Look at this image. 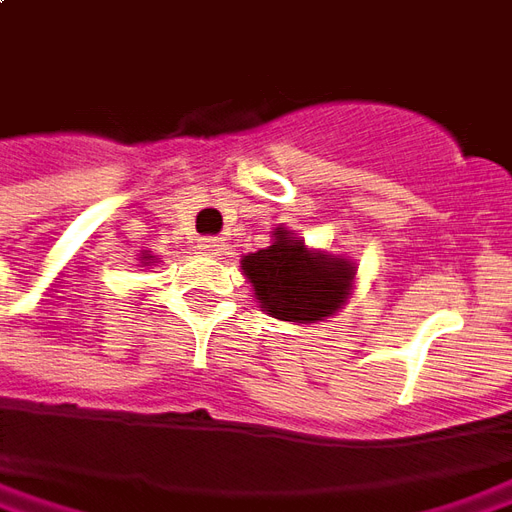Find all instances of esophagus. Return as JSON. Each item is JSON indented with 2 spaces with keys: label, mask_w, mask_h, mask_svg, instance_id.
<instances>
[{
  "label": "esophagus",
  "mask_w": 512,
  "mask_h": 512,
  "mask_svg": "<svg viewBox=\"0 0 512 512\" xmlns=\"http://www.w3.org/2000/svg\"><path fill=\"white\" fill-rule=\"evenodd\" d=\"M200 249L205 255H222L224 241L222 238H216V235H208V238H200Z\"/></svg>",
  "instance_id": "esophagus-1"
}]
</instances>
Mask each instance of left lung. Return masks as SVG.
<instances>
[{
  "instance_id": "obj_1",
  "label": "left lung",
  "mask_w": 512,
  "mask_h": 512,
  "mask_svg": "<svg viewBox=\"0 0 512 512\" xmlns=\"http://www.w3.org/2000/svg\"><path fill=\"white\" fill-rule=\"evenodd\" d=\"M241 268L263 312L290 323L332 318L351 296L356 277L351 260L312 252L285 227L274 230V244L246 255Z\"/></svg>"
}]
</instances>
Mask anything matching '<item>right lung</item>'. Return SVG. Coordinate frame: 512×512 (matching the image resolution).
I'll return each mask as SVG.
<instances>
[{"mask_svg": "<svg viewBox=\"0 0 512 512\" xmlns=\"http://www.w3.org/2000/svg\"><path fill=\"white\" fill-rule=\"evenodd\" d=\"M142 260H145V263H150V255H145V257H142ZM153 263H156V260H153Z\"/></svg>", "mask_w": 512, "mask_h": 512, "instance_id": "1", "label": "right lung"}]
</instances>
